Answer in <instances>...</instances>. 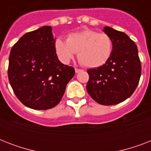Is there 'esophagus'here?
Instances as JSON below:
<instances>
[{
	"label": "esophagus",
	"instance_id": "34e87169",
	"mask_svg": "<svg viewBox=\"0 0 151 151\" xmlns=\"http://www.w3.org/2000/svg\"><path fill=\"white\" fill-rule=\"evenodd\" d=\"M81 71H82V70H81V69L75 68V72H76V73H79V72H81Z\"/></svg>",
	"mask_w": 151,
	"mask_h": 151
}]
</instances>
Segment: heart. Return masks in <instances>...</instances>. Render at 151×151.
Masks as SVG:
<instances>
[{"label":"heart","mask_w":151,"mask_h":151,"mask_svg":"<svg viewBox=\"0 0 151 151\" xmlns=\"http://www.w3.org/2000/svg\"><path fill=\"white\" fill-rule=\"evenodd\" d=\"M55 51L59 60L67 63L78 52L80 63L88 68L103 66L113 52V41L108 34L92 29L70 34L67 39L58 37L55 41Z\"/></svg>","instance_id":"heart-1"}]
</instances>
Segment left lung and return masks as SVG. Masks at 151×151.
<instances>
[{
    "label": "left lung",
    "mask_w": 151,
    "mask_h": 151,
    "mask_svg": "<svg viewBox=\"0 0 151 151\" xmlns=\"http://www.w3.org/2000/svg\"><path fill=\"white\" fill-rule=\"evenodd\" d=\"M103 31L112 39V55L104 65L88 70L86 89L101 105H115L135 92L141 76V63L137 46L126 34L109 27Z\"/></svg>",
    "instance_id": "1"
}]
</instances>
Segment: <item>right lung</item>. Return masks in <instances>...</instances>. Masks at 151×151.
Listing matches in <instances>:
<instances>
[{
	"instance_id": "obj_1",
	"label": "right lung",
	"mask_w": 151,
	"mask_h": 151,
	"mask_svg": "<svg viewBox=\"0 0 151 151\" xmlns=\"http://www.w3.org/2000/svg\"><path fill=\"white\" fill-rule=\"evenodd\" d=\"M74 74V68L57 57L51 27L25 34L11 49L8 80L15 96L27 107H55Z\"/></svg>"
}]
</instances>
